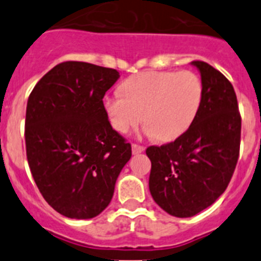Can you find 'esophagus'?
I'll return each instance as SVG.
<instances>
[{
    "label": "esophagus",
    "mask_w": 261,
    "mask_h": 261,
    "mask_svg": "<svg viewBox=\"0 0 261 261\" xmlns=\"http://www.w3.org/2000/svg\"><path fill=\"white\" fill-rule=\"evenodd\" d=\"M144 150H145V147L141 146V145H136V144L132 145V153L133 154H140V153H142Z\"/></svg>",
    "instance_id": "obj_1"
}]
</instances>
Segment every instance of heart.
<instances>
[{"label":"heart","instance_id":"b5f03b06","mask_svg":"<svg viewBox=\"0 0 261 261\" xmlns=\"http://www.w3.org/2000/svg\"><path fill=\"white\" fill-rule=\"evenodd\" d=\"M121 93L106 95L103 108L112 128L128 133L142 121L145 133L172 141L190 129L199 114L202 84L193 71H144L121 84Z\"/></svg>","mask_w":261,"mask_h":261}]
</instances>
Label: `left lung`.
I'll return each instance as SVG.
<instances>
[{
    "mask_svg": "<svg viewBox=\"0 0 261 261\" xmlns=\"http://www.w3.org/2000/svg\"><path fill=\"white\" fill-rule=\"evenodd\" d=\"M202 100L190 129L174 142L149 146V190L165 212L187 218L211 206L227 188L238 162L242 119L234 87L204 61Z\"/></svg>",
    "mask_w": 261,
    "mask_h": 261,
    "instance_id": "obj_1",
    "label": "left lung"
}]
</instances>
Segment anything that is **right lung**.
Listing matches in <instances>:
<instances>
[{
  "label": "right lung",
  "mask_w": 261,
  "mask_h": 261,
  "mask_svg": "<svg viewBox=\"0 0 261 261\" xmlns=\"http://www.w3.org/2000/svg\"><path fill=\"white\" fill-rule=\"evenodd\" d=\"M119 71L66 61L50 69L30 94L26 153L45 201L68 218L102 213L132 156L130 144L112 129L103 108Z\"/></svg>",
  "instance_id": "add662e5"
}]
</instances>
